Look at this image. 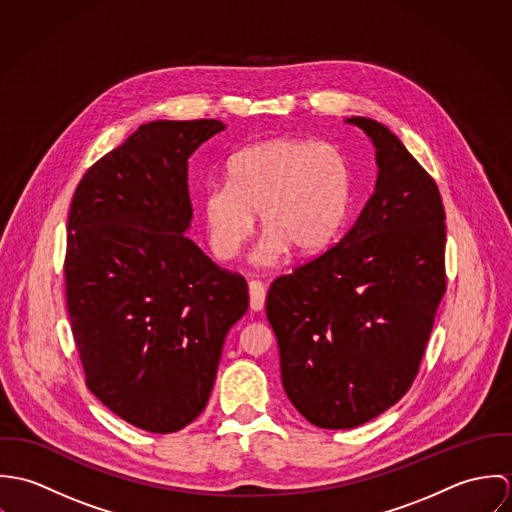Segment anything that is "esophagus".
I'll return each instance as SVG.
<instances>
[{"label": "esophagus", "mask_w": 512, "mask_h": 512, "mask_svg": "<svg viewBox=\"0 0 512 512\" xmlns=\"http://www.w3.org/2000/svg\"><path fill=\"white\" fill-rule=\"evenodd\" d=\"M248 293H250V307L254 311H262L264 303H266V288H264V284L252 280L248 284Z\"/></svg>", "instance_id": "esophagus-1"}]
</instances>
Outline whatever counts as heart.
<instances>
[{"instance_id": "1", "label": "heart", "mask_w": 512, "mask_h": 512, "mask_svg": "<svg viewBox=\"0 0 512 512\" xmlns=\"http://www.w3.org/2000/svg\"><path fill=\"white\" fill-rule=\"evenodd\" d=\"M347 205L349 171L335 147L278 138L228 161V183H213L203 193V220L213 254L226 262L238 256L260 213L266 232L252 260L272 266L290 246L301 254L327 246Z\"/></svg>"}]
</instances>
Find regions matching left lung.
I'll use <instances>...</instances> for the list:
<instances>
[{
  "label": "left lung",
  "instance_id": "obj_1",
  "mask_svg": "<svg viewBox=\"0 0 512 512\" xmlns=\"http://www.w3.org/2000/svg\"><path fill=\"white\" fill-rule=\"evenodd\" d=\"M347 122L376 149L374 193L335 246L274 280L266 299L284 390L325 430L357 428L408 392L445 293L436 181L386 126Z\"/></svg>",
  "mask_w": 512,
  "mask_h": 512
}]
</instances>
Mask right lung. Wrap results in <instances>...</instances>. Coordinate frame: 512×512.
<instances>
[{"mask_svg":"<svg viewBox=\"0 0 512 512\" xmlns=\"http://www.w3.org/2000/svg\"><path fill=\"white\" fill-rule=\"evenodd\" d=\"M219 120L142 124L74 191L65 284L88 390L151 434L189 426L207 406L248 284L183 232L193 219L187 161Z\"/></svg>","mask_w":512,"mask_h":512,"instance_id":"1","label":"right lung"}]
</instances>
